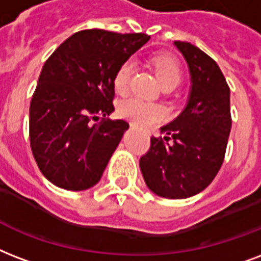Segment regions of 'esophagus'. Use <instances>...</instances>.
<instances>
[{
  "instance_id": "esophagus-1",
  "label": "esophagus",
  "mask_w": 261,
  "mask_h": 261,
  "mask_svg": "<svg viewBox=\"0 0 261 261\" xmlns=\"http://www.w3.org/2000/svg\"><path fill=\"white\" fill-rule=\"evenodd\" d=\"M130 126H132V128H135V126H136V124H130Z\"/></svg>"
}]
</instances>
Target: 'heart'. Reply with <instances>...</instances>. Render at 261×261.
<instances>
[{
	"label": "heart",
	"mask_w": 261,
	"mask_h": 261,
	"mask_svg": "<svg viewBox=\"0 0 261 261\" xmlns=\"http://www.w3.org/2000/svg\"><path fill=\"white\" fill-rule=\"evenodd\" d=\"M133 69H135V65H133L132 60L125 61L118 68L116 76H114V87H116L117 92L122 94L128 90ZM155 70H156L162 87L175 88L182 77L178 62L175 61L174 58L167 57V56H162L155 60ZM118 113L121 117L128 118L141 126H149V125L156 124L166 116V110L163 106L158 103L144 100L140 96H129V98L124 99L118 106Z\"/></svg>",
	"instance_id": "1"
}]
</instances>
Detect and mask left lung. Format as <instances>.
<instances>
[{
	"mask_svg": "<svg viewBox=\"0 0 261 261\" xmlns=\"http://www.w3.org/2000/svg\"><path fill=\"white\" fill-rule=\"evenodd\" d=\"M174 46L191 76L187 105L161 128L163 139L151 137L140 170L155 195L187 199L213 182L223 163L231 129L230 88L217 62L199 47L179 40Z\"/></svg>",
	"mask_w": 261,
	"mask_h": 261,
	"instance_id": "1",
	"label": "left lung"
}]
</instances>
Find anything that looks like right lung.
Wrapping results in <instances>:
<instances>
[{
	"mask_svg": "<svg viewBox=\"0 0 261 261\" xmlns=\"http://www.w3.org/2000/svg\"><path fill=\"white\" fill-rule=\"evenodd\" d=\"M149 40L145 34L84 30L44 62L30 105V141L42 174L66 191L99 182L129 124L114 112V76Z\"/></svg>",
	"mask_w": 261,
	"mask_h": 261,
	"instance_id": "1",
	"label": "right lung"
}]
</instances>
